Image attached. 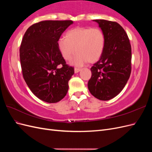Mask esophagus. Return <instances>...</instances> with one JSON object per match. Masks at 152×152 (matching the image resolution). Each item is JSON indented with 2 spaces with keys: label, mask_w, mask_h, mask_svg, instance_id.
Here are the masks:
<instances>
[{
  "label": "esophagus",
  "mask_w": 152,
  "mask_h": 152,
  "mask_svg": "<svg viewBox=\"0 0 152 152\" xmlns=\"http://www.w3.org/2000/svg\"><path fill=\"white\" fill-rule=\"evenodd\" d=\"M80 68H75V69H74V72H75V73H78L79 72H80Z\"/></svg>",
  "instance_id": "obj_1"
}]
</instances>
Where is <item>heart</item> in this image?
Instances as JSON below:
<instances>
[{
    "instance_id": "heart-1",
    "label": "heart",
    "mask_w": 152,
    "mask_h": 152,
    "mask_svg": "<svg viewBox=\"0 0 152 152\" xmlns=\"http://www.w3.org/2000/svg\"><path fill=\"white\" fill-rule=\"evenodd\" d=\"M57 44L62 57L66 61L72 59L76 49L77 53L72 63L82 66L87 61L95 62L102 56L105 37L99 28L77 27L67 31L66 38H59Z\"/></svg>"
}]
</instances>
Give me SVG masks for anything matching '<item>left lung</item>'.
<instances>
[{
	"label": "left lung",
	"mask_w": 152,
	"mask_h": 152,
	"mask_svg": "<svg viewBox=\"0 0 152 152\" xmlns=\"http://www.w3.org/2000/svg\"><path fill=\"white\" fill-rule=\"evenodd\" d=\"M104 35L103 53L91 67L88 89L95 98L107 101L125 87L131 72V46L126 32L118 23L94 20Z\"/></svg>",
	"instance_id": "1"
}]
</instances>
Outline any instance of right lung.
I'll use <instances>...</instances> for the list:
<instances>
[{
	"label": "right lung",
	"mask_w": 152,
	"mask_h": 152,
	"mask_svg": "<svg viewBox=\"0 0 152 152\" xmlns=\"http://www.w3.org/2000/svg\"><path fill=\"white\" fill-rule=\"evenodd\" d=\"M72 20L42 21L30 26L21 41L20 57L27 86L45 102L61 100L68 90L74 68L66 65L58 47L61 34Z\"/></svg>",
	"instance_id": "add662e5"
}]
</instances>
